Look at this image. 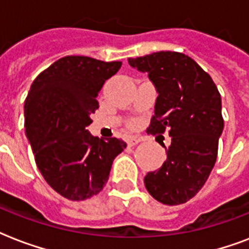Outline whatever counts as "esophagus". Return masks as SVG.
<instances>
[{"label":"esophagus","mask_w":249,"mask_h":249,"mask_svg":"<svg viewBox=\"0 0 249 249\" xmlns=\"http://www.w3.org/2000/svg\"><path fill=\"white\" fill-rule=\"evenodd\" d=\"M141 142L140 138H137V137H130V138H128L126 140V143H128V146H136V144H138Z\"/></svg>","instance_id":"esophagus-1"}]
</instances>
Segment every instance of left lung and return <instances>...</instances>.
I'll return each instance as SVG.
<instances>
[{
  "label": "left lung",
  "instance_id": "1",
  "mask_svg": "<svg viewBox=\"0 0 249 249\" xmlns=\"http://www.w3.org/2000/svg\"><path fill=\"white\" fill-rule=\"evenodd\" d=\"M128 62L147 73L159 94L147 132L161 136L168 129L172 137L166 160L146 174L144 186L163 204H183L199 193L216 163L224 130L220 91L212 77L182 53L158 52Z\"/></svg>",
  "mask_w": 249,
  "mask_h": 249
}]
</instances>
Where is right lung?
Masks as SVG:
<instances>
[{"label": "right lung", "instance_id": "obj_1", "mask_svg": "<svg viewBox=\"0 0 249 249\" xmlns=\"http://www.w3.org/2000/svg\"><path fill=\"white\" fill-rule=\"evenodd\" d=\"M121 62L89 56L60 58L37 76L24 105V128L45 181L70 200L97 195L108 181L113 159L126 147L115 137L88 130L99 107L98 93Z\"/></svg>", "mask_w": 249, "mask_h": 249}]
</instances>
